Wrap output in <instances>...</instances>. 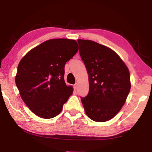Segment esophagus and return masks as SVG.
<instances>
[{
    "mask_svg": "<svg viewBox=\"0 0 152 152\" xmlns=\"http://www.w3.org/2000/svg\"><path fill=\"white\" fill-rule=\"evenodd\" d=\"M77 88H78V83H76V84L74 85V88L76 90Z\"/></svg>",
    "mask_w": 152,
    "mask_h": 152,
    "instance_id": "1",
    "label": "esophagus"
}]
</instances>
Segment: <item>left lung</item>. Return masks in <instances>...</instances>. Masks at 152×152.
<instances>
[{"label":"left lung","instance_id":"left-lung-1","mask_svg":"<svg viewBox=\"0 0 152 152\" xmlns=\"http://www.w3.org/2000/svg\"><path fill=\"white\" fill-rule=\"evenodd\" d=\"M79 52L89 79V92L81 101L90 119L105 122L114 117L131 89L129 72L121 59L107 46L78 39Z\"/></svg>","mask_w":152,"mask_h":152}]
</instances>
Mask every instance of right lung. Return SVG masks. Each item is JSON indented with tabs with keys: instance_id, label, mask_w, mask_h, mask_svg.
<instances>
[{
	"instance_id": "1",
	"label": "right lung",
	"mask_w": 152,
	"mask_h": 152,
	"mask_svg": "<svg viewBox=\"0 0 152 152\" xmlns=\"http://www.w3.org/2000/svg\"><path fill=\"white\" fill-rule=\"evenodd\" d=\"M78 51L75 40L50 39L30 50L20 61L15 82L20 97L43 119L60 114L73 92L64 81V66Z\"/></svg>"
}]
</instances>
